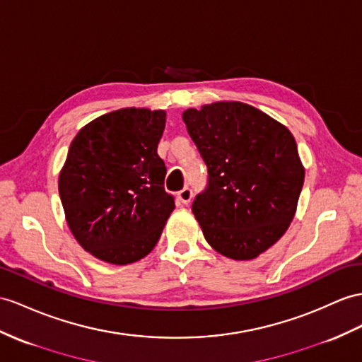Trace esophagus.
<instances>
[{
    "mask_svg": "<svg viewBox=\"0 0 362 362\" xmlns=\"http://www.w3.org/2000/svg\"><path fill=\"white\" fill-rule=\"evenodd\" d=\"M176 199H178L180 204H189L192 199V190L189 187H184L182 190L176 193Z\"/></svg>",
    "mask_w": 362,
    "mask_h": 362,
    "instance_id": "1",
    "label": "esophagus"
}]
</instances>
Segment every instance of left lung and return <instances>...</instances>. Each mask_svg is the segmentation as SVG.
Wrapping results in <instances>:
<instances>
[{
  "mask_svg": "<svg viewBox=\"0 0 362 362\" xmlns=\"http://www.w3.org/2000/svg\"><path fill=\"white\" fill-rule=\"evenodd\" d=\"M182 119L209 170V186L192 206L202 235L223 257L255 259L296 214L304 165L293 135L240 101L187 109Z\"/></svg>",
  "mask_w": 362,
  "mask_h": 362,
  "instance_id": "1",
  "label": "left lung"
}]
</instances>
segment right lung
<instances>
[{"instance_id": "1", "label": "right lung", "mask_w": 362, "mask_h": 362, "mask_svg": "<svg viewBox=\"0 0 362 362\" xmlns=\"http://www.w3.org/2000/svg\"><path fill=\"white\" fill-rule=\"evenodd\" d=\"M165 112L126 107L78 132L59 172L70 232L95 258L126 266L144 258L175 209L156 153Z\"/></svg>"}]
</instances>
